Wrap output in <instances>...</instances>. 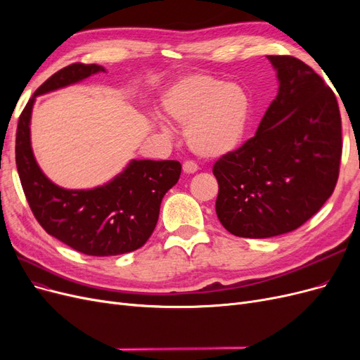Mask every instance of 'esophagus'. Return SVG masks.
<instances>
[{
	"instance_id": "1",
	"label": "esophagus",
	"mask_w": 360,
	"mask_h": 360,
	"mask_svg": "<svg viewBox=\"0 0 360 360\" xmlns=\"http://www.w3.org/2000/svg\"><path fill=\"white\" fill-rule=\"evenodd\" d=\"M183 171L186 174H193V172L198 171V165L192 160H186L183 163Z\"/></svg>"
}]
</instances>
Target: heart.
<instances>
[{"label": "heart", "instance_id": "1", "mask_svg": "<svg viewBox=\"0 0 360 360\" xmlns=\"http://www.w3.org/2000/svg\"><path fill=\"white\" fill-rule=\"evenodd\" d=\"M165 114L186 124L184 138L201 158H221L240 143L249 115L246 91L224 84L209 73H192L171 86L163 97Z\"/></svg>", "mask_w": 360, "mask_h": 360}]
</instances>
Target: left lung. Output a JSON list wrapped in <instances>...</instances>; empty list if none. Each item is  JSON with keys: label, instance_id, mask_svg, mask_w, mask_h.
Here are the masks:
<instances>
[{"label": "left lung", "instance_id": "left-lung-1", "mask_svg": "<svg viewBox=\"0 0 360 360\" xmlns=\"http://www.w3.org/2000/svg\"><path fill=\"white\" fill-rule=\"evenodd\" d=\"M279 91L255 136L214 162L216 214L237 237L290 233L335 191L342 155L341 114L330 86L291 56H269Z\"/></svg>", "mask_w": 360, "mask_h": 360}]
</instances>
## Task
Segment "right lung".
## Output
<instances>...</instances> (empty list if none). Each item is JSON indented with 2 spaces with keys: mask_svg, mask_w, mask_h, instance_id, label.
Wrapping results in <instances>:
<instances>
[{
  "mask_svg": "<svg viewBox=\"0 0 360 360\" xmlns=\"http://www.w3.org/2000/svg\"><path fill=\"white\" fill-rule=\"evenodd\" d=\"M103 70L97 64L73 63L43 82L20 112L15 148L20 184L37 222L64 245L93 257L120 255L143 246L158 224L163 195L181 172L177 160H132L105 186L68 191L40 171L30 144L34 97Z\"/></svg>",
  "mask_w": 360,
  "mask_h": 360,
  "instance_id": "add662e5",
  "label": "right lung"
}]
</instances>
